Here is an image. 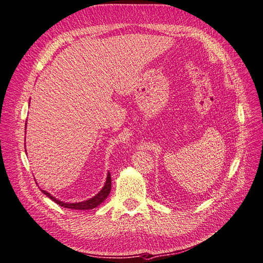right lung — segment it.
Returning a JSON list of instances; mask_svg holds the SVG:
<instances>
[{"label": "right lung", "mask_w": 263, "mask_h": 263, "mask_svg": "<svg viewBox=\"0 0 263 263\" xmlns=\"http://www.w3.org/2000/svg\"><path fill=\"white\" fill-rule=\"evenodd\" d=\"M26 126V125H25ZM110 190H111V176H110V173H108L107 175V179L105 182V185L103 187L95 197H92L91 199H88L86 201H83V202H76V203H67V202H63L55 199L53 196H51L49 192L45 191V190H41L42 193L46 194L48 198L51 199L52 201H54L57 204L61 205L63 208L66 209H72V210H91L94 208H97L99 204H101L105 201V199L109 196Z\"/></svg>", "instance_id": "1"}]
</instances>
